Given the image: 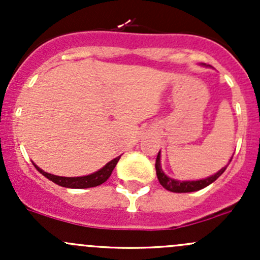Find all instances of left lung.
<instances>
[{
    "instance_id": "8db88e82",
    "label": "left lung",
    "mask_w": 260,
    "mask_h": 260,
    "mask_svg": "<svg viewBox=\"0 0 260 260\" xmlns=\"http://www.w3.org/2000/svg\"><path fill=\"white\" fill-rule=\"evenodd\" d=\"M233 157L229 159V164L232 162ZM228 164V165H229ZM228 165L225 167H222L220 171H217L216 174L212 175L210 177H206V179L203 180H198V181H180V180H175L171 179V177L167 176L161 169V152H158L156 158V174H157V179H158L159 183L164 186L166 190L171 191V192H192V191H199L201 188L206 187L210 183L214 182L217 177H220L222 175V172L226 170Z\"/></svg>"
}]
</instances>
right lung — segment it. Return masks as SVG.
Wrapping results in <instances>:
<instances>
[{
	"label": "right lung",
	"mask_w": 260,
	"mask_h": 260,
	"mask_svg": "<svg viewBox=\"0 0 260 260\" xmlns=\"http://www.w3.org/2000/svg\"><path fill=\"white\" fill-rule=\"evenodd\" d=\"M120 156L115 157L114 159H112L111 162L106 165L104 167H102L99 171L94 172V174L86 175V176H80V177H62V176H56V175H51L49 172L43 171L40 167L36 166L34 164V166L36 167L40 174H43L46 179H49L52 182H55L56 185L62 186V187H69V188H88V187H95V186L102 185L103 182H106L109 179V176L113 172L115 165L119 161Z\"/></svg>",
	"instance_id": "obj_1"
}]
</instances>
